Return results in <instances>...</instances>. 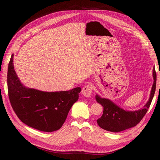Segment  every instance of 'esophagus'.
<instances>
[{
    "mask_svg": "<svg viewBox=\"0 0 160 160\" xmlns=\"http://www.w3.org/2000/svg\"><path fill=\"white\" fill-rule=\"evenodd\" d=\"M82 94L87 98L90 97L92 94V88L90 85H85L82 89Z\"/></svg>",
    "mask_w": 160,
    "mask_h": 160,
    "instance_id": "34e87169",
    "label": "esophagus"
}]
</instances>
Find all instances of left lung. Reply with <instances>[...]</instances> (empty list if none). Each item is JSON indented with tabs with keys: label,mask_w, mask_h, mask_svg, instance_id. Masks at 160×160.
Listing matches in <instances>:
<instances>
[{
	"label": "left lung",
	"mask_w": 160,
	"mask_h": 160,
	"mask_svg": "<svg viewBox=\"0 0 160 160\" xmlns=\"http://www.w3.org/2000/svg\"><path fill=\"white\" fill-rule=\"evenodd\" d=\"M152 76L154 82L152 84L150 98L142 109L134 111H125L111 100L102 98L96 95V101L103 107V114L97 120L98 126L106 131L117 132L133 127L140 123L147 113L155 92L157 76L155 69L152 70Z\"/></svg>",
	"instance_id": "8db88e82"
}]
</instances>
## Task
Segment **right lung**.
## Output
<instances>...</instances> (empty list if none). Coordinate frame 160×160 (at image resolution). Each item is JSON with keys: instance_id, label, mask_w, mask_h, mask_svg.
<instances>
[{"instance_id": "1", "label": "right lung", "mask_w": 160, "mask_h": 160, "mask_svg": "<svg viewBox=\"0 0 160 160\" xmlns=\"http://www.w3.org/2000/svg\"><path fill=\"white\" fill-rule=\"evenodd\" d=\"M8 71V96L13 110L24 124L37 130L53 132L62 127L68 113L78 100L80 87L70 91L45 92L27 88L20 82L13 63Z\"/></svg>"}]
</instances>
